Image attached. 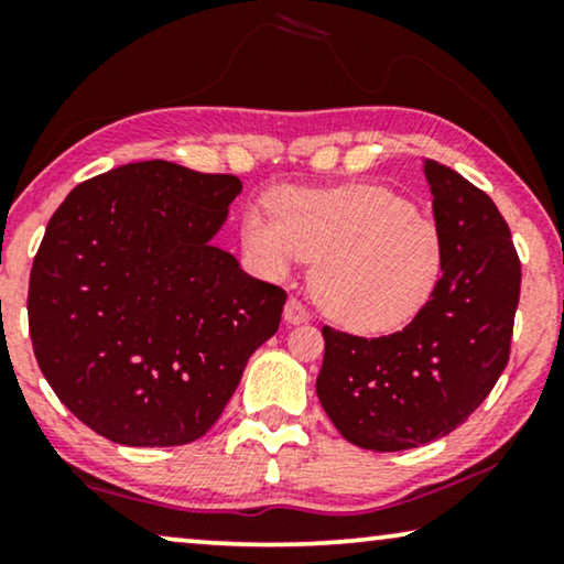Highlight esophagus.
I'll return each instance as SVG.
<instances>
[{"label":"esophagus","instance_id":"1","mask_svg":"<svg viewBox=\"0 0 564 564\" xmlns=\"http://www.w3.org/2000/svg\"><path fill=\"white\" fill-rule=\"evenodd\" d=\"M284 321L295 326V323L311 321V313H307V307H305L303 303H300L297 297H290L288 305H284Z\"/></svg>","mask_w":564,"mask_h":564}]
</instances>
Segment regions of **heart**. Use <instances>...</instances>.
I'll list each match as a JSON object with an SVG mask.
<instances>
[{
	"label": "heart",
	"instance_id": "heart-1",
	"mask_svg": "<svg viewBox=\"0 0 564 564\" xmlns=\"http://www.w3.org/2000/svg\"><path fill=\"white\" fill-rule=\"evenodd\" d=\"M241 243L269 276L315 261L313 295L344 328L384 334L413 318L444 272V236L429 215L380 184L282 189L253 205Z\"/></svg>",
	"mask_w": 564,
	"mask_h": 564
}]
</instances>
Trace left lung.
<instances>
[{
    "instance_id": "8db88e82",
    "label": "left lung",
    "mask_w": 564,
    "mask_h": 564,
    "mask_svg": "<svg viewBox=\"0 0 564 564\" xmlns=\"http://www.w3.org/2000/svg\"><path fill=\"white\" fill-rule=\"evenodd\" d=\"M444 272L419 315L395 334L365 338L323 326L315 382L346 442L403 452L452 434L508 365L521 261L496 203L454 169L426 161Z\"/></svg>"
}]
</instances>
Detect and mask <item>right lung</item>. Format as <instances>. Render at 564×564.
I'll list each match as a JSON object with an SVG mask.
<instances>
[{
    "label": "right lung",
    "mask_w": 564,
    "mask_h": 564,
    "mask_svg": "<svg viewBox=\"0 0 564 564\" xmlns=\"http://www.w3.org/2000/svg\"><path fill=\"white\" fill-rule=\"evenodd\" d=\"M238 192L234 174L138 161L76 184L48 220L30 338L61 403L99 436L195 442L280 328L288 292L210 243Z\"/></svg>",
    "instance_id": "right-lung-1"
}]
</instances>
